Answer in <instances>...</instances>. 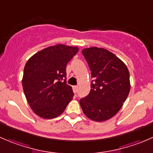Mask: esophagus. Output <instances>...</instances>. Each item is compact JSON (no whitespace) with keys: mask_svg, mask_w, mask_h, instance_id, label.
Masks as SVG:
<instances>
[{"mask_svg":"<svg viewBox=\"0 0 153 153\" xmlns=\"http://www.w3.org/2000/svg\"><path fill=\"white\" fill-rule=\"evenodd\" d=\"M72 89H73L74 93H77V92H78V86H74L73 87H72Z\"/></svg>","mask_w":153,"mask_h":153,"instance_id":"34e87169","label":"esophagus"}]
</instances>
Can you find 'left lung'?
Here are the masks:
<instances>
[{
  "mask_svg": "<svg viewBox=\"0 0 153 153\" xmlns=\"http://www.w3.org/2000/svg\"><path fill=\"white\" fill-rule=\"evenodd\" d=\"M94 81L89 95L80 100L87 118L104 121L113 117L122 107L129 90V72L115 55L103 48L90 47L82 50Z\"/></svg>",
  "mask_w": 153,
  "mask_h": 153,
  "instance_id": "8db88e82",
  "label": "left lung"
}]
</instances>
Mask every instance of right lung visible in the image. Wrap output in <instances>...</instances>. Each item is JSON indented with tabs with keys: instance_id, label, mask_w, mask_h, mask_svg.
Listing matches in <instances>:
<instances>
[{
	"instance_id": "right-lung-1",
	"label": "right lung",
	"mask_w": 153,
	"mask_h": 153,
	"mask_svg": "<svg viewBox=\"0 0 153 153\" xmlns=\"http://www.w3.org/2000/svg\"><path fill=\"white\" fill-rule=\"evenodd\" d=\"M76 47L57 44L39 51L24 67L22 85L27 102L38 116L56 118L73 98L67 84V64L78 53Z\"/></svg>"
}]
</instances>
